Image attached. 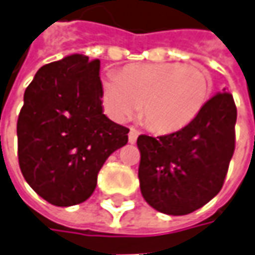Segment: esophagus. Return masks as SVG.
<instances>
[{"label":"esophagus","mask_w":255,"mask_h":255,"mask_svg":"<svg viewBox=\"0 0 255 255\" xmlns=\"http://www.w3.org/2000/svg\"><path fill=\"white\" fill-rule=\"evenodd\" d=\"M138 131H136L135 128H129V132H128V141L131 142V144H134L136 141V138H138Z\"/></svg>","instance_id":"esophagus-1"}]
</instances>
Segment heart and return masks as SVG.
Returning a JSON list of instances; mask_svg holds the SVG:
<instances>
[{
    "label": "heart",
    "mask_w": 255,
    "mask_h": 255,
    "mask_svg": "<svg viewBox=\"0 0 255 255\" xmlns=\"http://www.w3.org/2000/svg\"><path fill=\"white\" fill-rule=\"evenodd\" d=\"M210 73L198 65L138 63L103 77V104L111 119L124 123L138 113L161 132L186 127L205 109L212 94Z\"/></svg>",
    "instance_id": "heart-1"
}]
</instances>
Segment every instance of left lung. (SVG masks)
Listing matches in <instances>:
<instances>
[{
    "instance_id": "8db88e82",
    "label": "left lung",
    "mask_w": 255,
    "mask_h": 255,
    "mask_svg": "<svg viewBox=\"0 0 255 255\" xmlns=\"http://www.w3.org/2000/svg\"><path fill=\"white\" fill-rule=\"evenodd\" d=\"M237 109L217 93L186 127L161 136L139 135L141 193L165 215H189L220 192L236 146Z\"/></svg>"
}]
</instances>
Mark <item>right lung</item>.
<instances>
[{
    "instance_id": "add662e5",
    "label": "right lung",
    "mask_w": 255,
    "mask_h": 255,
    "mask_svg": "<svg viewBox=\"0 0 255 255\" xmlns=\"http://www.w3.org/2000/svg\"><path fill=\"white\" fill-rule=\"evenodd\" d=\"M100 60L70 55L42 66L16 123L23 178L55 206L92 196L106 159L128 142L127 127L103 114Z\"/></svg>"
}]
</instances>
